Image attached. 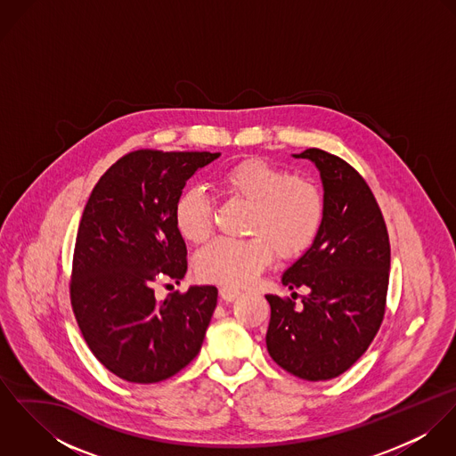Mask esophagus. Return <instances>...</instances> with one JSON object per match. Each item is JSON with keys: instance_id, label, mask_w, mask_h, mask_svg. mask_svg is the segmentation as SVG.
Listing matches in <instances>:
<instances>
[{"instance_id": "esophagus-1", "label": "esophagus", "mask_w": 456, "mask_h": 456, "mask_svg": "<svg viewBox=\"0 0 456 456\" xmlns=\"http://www.w3.org/2000/svg\"><path fill=\"white\" fill-rule=\"evenodd\" d=\"M219 295H221V298H223L224 302H233L235 298H239L240 291H239V289H233V288H228V286H223V288L219 289Z\"/></svg>"}]
</instances>
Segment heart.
<instances>
[{"label": "heart", "mask_w": 456, "mask_h": 456, "mask_svg": "<svg viewBox=\"0 0 456 456\" xmlns=\"http://www.w3.org/2000/svg\"><path fill=\"white\" fill-rule=\"evenodd\" d=\"M219 188L251 205L246 223L249 239H216L195 258L200 279L240 288L251 284L273 260L307 251L316 240L323 219L325 200L320 188L298 175L260 159H242L226 168ZM174 224L191 244H201L212 233V203L201 188H186L174 203Z\"/></svg>", "instance_id": "1"}]
</instances>
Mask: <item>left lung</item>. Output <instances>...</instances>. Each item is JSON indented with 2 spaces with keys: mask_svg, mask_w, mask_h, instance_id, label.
I'll return each mask as SVG.
<instances>
[{
  "mask_svg": "<svg viewBox=\"0 0 456 456\" xmlns=\"http://www.w3.org/2000/svg\"><path fill=\"white\" fill-rule=\"evenodd\" d=\"M293 156L320 170L325 219L313 246L282 273L289 289H307L302 307L266 295V349L289 374L326 381L367 351L383 323L390 239L376 198L351 165L322 149Z\"/></svg>",
  "mask_w": 456,
  "mask_h": 456,
  "instance_id": "obj_1",
  "label": "left lung"
}]
</instances>
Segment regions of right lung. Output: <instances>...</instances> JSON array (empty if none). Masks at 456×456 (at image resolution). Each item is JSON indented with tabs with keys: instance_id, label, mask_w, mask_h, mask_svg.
I'll return each mask as SVG.
<instances>
[{
	"instance_id": "right-lung-1",
	"label": "right lung",
	"mask_w": 456,
	"mask_h": 456,
	"mask_svg": "<svg viewBox=\"0 0 456 456\" xmlns=\"http://www.w3.org/2000/svg\"><path fill=\"white\" fill-rule=\"evenodd\" d=\"M219 156L134 151L102 175L86 203L71 307L93 354L128 383L175 376L203 344L217 289L190 286L158 302L152 284L163 275H186L188 251L174 224V203L196 170Z\"/></svg>"
}]
</instances>
